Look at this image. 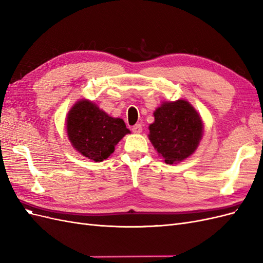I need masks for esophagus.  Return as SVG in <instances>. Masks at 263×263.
I'll return each mask as SVG.
<instances>
[{"mask_svg":"<svg viewBox=\"0 0 263 263\" xmlns=\"http://www.w3.org/2000/svg\"><path fill=\"white\" fill-rule=\"evenodd\" d=\"M132 130L135 134H140L142 132V126L140 124H136L132 127Z\"/></svg>","mask_w":263,"mask_h":263,"instance_id":"1","label":"esophagus"}]
</instances>
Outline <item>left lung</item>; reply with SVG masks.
Wrapping results in <instances>:
<instances>
[{
    "label": "left lung",
    "instance_id": "1",
    "mask_svg": "<svg viewBox=\"0 0 263 263\" xmlns=\"http://www.w3.org/2000/svg\"><path fill=\"white\" fill-rule=\"evenodd\" d=\"M149 126V140L165 163L181 162L196 150L203 135V122L187 101L163 102Z\"/></svg>",
    "mask_w": 263,
    "mask_h": 263
}]
</instances>
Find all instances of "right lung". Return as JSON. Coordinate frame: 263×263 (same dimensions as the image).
Returning a JSON list of instances; mask_svg holds the SVG:
<instances>
[{"instance_id": "1", "label": "right lung", "mask_w": 263, "mask_h": 263, "mask_svg": "<svg viewBox=\"0 0 263 263\" xmlns=\"http://www.w3.org/2000/svg\"><path fill=\"white\" fill-rule=\"evenodd\" d=\"M129 133L122 118L110 117L87 100L78 101L67 116V134L71 145L95 162L107 159L114 153L118 141Z\"/></svg>"}]
</instances>
